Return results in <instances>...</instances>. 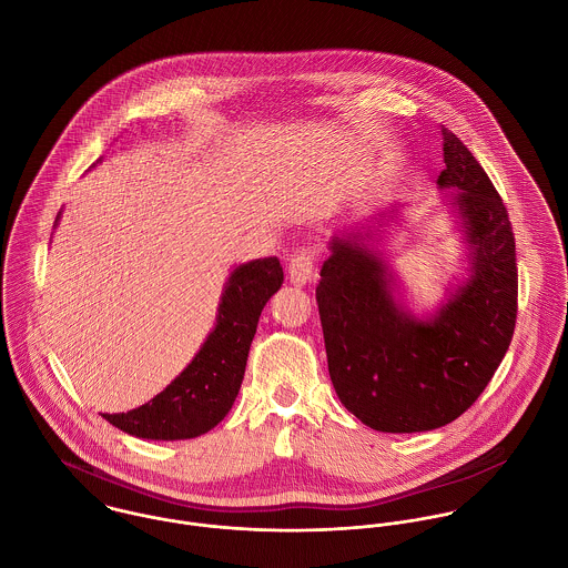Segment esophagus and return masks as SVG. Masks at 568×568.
Instances as JSON below:
<instances>
[{
  "label": "esophagus",
  "instance_id": "esophagus-1",
  "mask_svg": "<svg viewBox=\"0 0 568 568\" xmlns=\"http://www.w3.org/2000/svg\"><path fill=\"white\" fill-rule=\"evenodd\" d=\"M315 277V253L311 246H297L288 260V280L295 286H304Z\"/></svg>",
  "mask_w": 568,
  "mask_h": 568
}]
</instances>
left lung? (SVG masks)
<instances>
[{
    "label": "left lung",
    "mask_w": 568,
    "mask_h": 568,
    "mask_svg": "<svg viewBox=\"0 0 568 568\" xmlns=\"http://www.w3.org/2000/svg\"><path fill=\"white\" fill-rule=\"evenodd\" d=\"M437 183L457 187L473 277L430 322L405 315L389 291L387 266L361 236L332 241L317 304L327 372L343 406L383 433H419L450 424L484 394L516 325V243L505 203L464 142L442 126Z\"/></svg>",
    "instance_id": "1"
}]
</instances>
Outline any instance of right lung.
<instances>
[{
	"mask_svg": "<svg viewBox=\"0 0 568 568\" xmlns=\"http://www.w3.org/2000/svg\"><path fill=\"white\" fill-rule=\"evenodd\" d=\"M282 282L277 257L241 264L225 286L216 327L192 363L151 403L102 417L129 435L165 442L214 428L239 396L260 313Z\"/></svg>",
	"mask_w": 568,
	"mask_h": 568,
	"instance_id": "obj_1",
	"label": "right lung"
}]
</instances>
